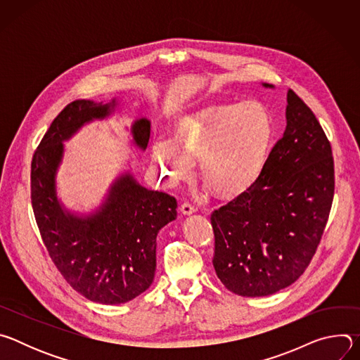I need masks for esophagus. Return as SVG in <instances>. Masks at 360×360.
Wrapping results in <instances>:
<instances>
[{
    "label": "esophagus",
    "mask_w": 360,
    "mask_h": 360,
    "mask_svg": "<svg viewBox=\"0 0 360 360\" xmlns=\"http://www.w3.org/2000/svg\"><path fill=\"white\" fill-rule=\"evenodd\" d=\"M181 211H182V214H185V215H191V214L196 212V208L193 207L192 203H189V202H184V203L181 205Z\"/></svg>",
    "instance_id": "obj_1"
}]
</instances>
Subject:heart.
Masks as SVG:
<instances>
[{"label": "heart", "mask_w": 360, "mask_h": 360, "mask_svg": "<svg viewBox=\"0 0 360 360\" xmlns=\"http://www.w3.org/2000/svg\"><path fill=\"white\" fill-rule=\"evenodd\" d=\"M272 117L255 102H214L176 127L175 142L153 145V162L171 185L191 176L199 164L202 182L215 195L231 198L258 178L272 141Z\"/></svg>", "instance_id": "heart-1"}]
</instances>
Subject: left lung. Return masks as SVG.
Listing matches in <instances>:
<instances>
[{
    "label": "left lung",
    "instance_id": "obj_1",
    "mask_svg": "<svg viewBox=\"0 0 360 360\" xmlns=\"http://www.w3.org/2000/svg\"><path fill=\"white\" fill-rule=\"evenodd\" d=\"M333 193L330 142L312 110L289 89L286 129L261 174L211 214L212 264L225 288L255 297L297 281L316 253Z\"/></svg>",
    "mask_w": 360,
    "mask_h": 360
}]
</instances>
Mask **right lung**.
<instances>
[{
	"mask_svg": "<svg viewBox=\"0 0 360 360\" xmlns=\"http://www.w3.org/2000/svg\"><path fill=\"white\" fill-rule=\"evenodd\" d=\"M115 107L86 99L68 104L49 125L31 162V203L42 242L64 279L92 302L118 304L145 292L155 276L157 235L176 218V199L148 191L125 174L102 208L78 218L64 212L56 195L63 141L85 122L105 118ZM150 125H132L135 143L145 149Z\"/></svg>",
	"mask_w": 360,
	"mask_h": 360,
	"instance_id": "right-lung-1",
	"label": "right lung"
}]
</instances>
